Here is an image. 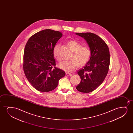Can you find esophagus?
I'll use <instances>...</instances> for the list:
<instances>
[{
  "mask_svg": "<svg viewBox=\"0 0 133 133\" xmlns=\"http://www.w3.org/2000/svg\"><path fill=\"white\" fill-rule=\"evenodd\" d=\"M66 75H67V76H72V74L69 73V72H66Z\"/></svg>",
  "mask_w": 133,
  "mask_h": 133,
  "instance_id": "obj_1",
  "label": "esophagus"
}]
</instances>
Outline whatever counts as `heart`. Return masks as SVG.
Listing matches in <instances>:
<instances>
[{
    "label": "heart",
    "instance_id": "heart-1",
    "mask_svg": "<svg viewBox=\"0 0 133 133\" xmlns=\"http://www.w3.org/2000/svg\"><path fill=\"white\" fill-rule=\"evenodd\" d=\"M68 44L74 54L71 60H65L59 64V67L66 72H70L75 69L78 65H84L89 60L91 56V50L87 46H83L81 44L76 40H70ZM60 45L57 44L53 49V55L57 60L60 61L61 56L60 53Z\"/></svg>",
    "mask_w": 133,
    "mask_h": 133
}]
</instances>
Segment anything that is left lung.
Returning a JSON list of instances; mask_svg holds the SVG:
<instances>
[{"mask_svg": "<svg viewBox=\"0 0 133 133\" xmlns=\"http://www.w3.org/2000/svg\"><path fill=\"white\" fill-rule=\"evenodd\" d=\"M75 34L86 41L91 52L89 61L78 71L81 81L76 88L80 92L89 93L98 87L107 76L110 64L109 49L105 42L95 34Z\"/></svg>", "mask_w": 133, "mask_h": 133, "instance_id": "obj_1", "label": "left lung"}]
</instances>
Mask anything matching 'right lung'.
<instances>
[{
  "label": "right lung",
  "mask_w": 133,
  "mask_h": 133,
  "mask_svg": "<svg viewBox=\"0 0 133 133\" xmlns=\"http://www.w3.org/2000/svg\"><path fill=\"white\" fill-rule=\"evenodd\" d=\"M59 31L45 29L35 34L26 44L23 69L26 78L35 89L42 92L55 89L65 73L56 67L53 49L62 37Z\"/></svg>",
  "instance_id": "obj_1"
}]
</instances>
